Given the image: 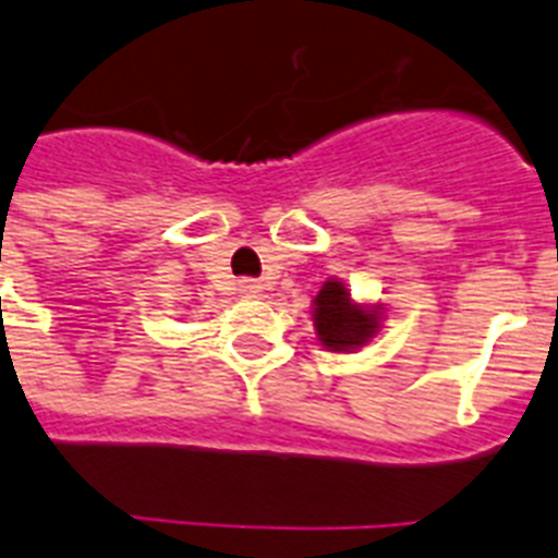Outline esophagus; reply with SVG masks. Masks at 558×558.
Returning <instances> with one entry per match:
<instances>
[{
    "instance_id": "obj_1",
    "label": "esophagus",
    "mask_w": 558,
    "mask_h": 558,
    "mask_svg": "<svg viewBox=\"0 0 558 558\" xmlns=\"http://www.w3.org/2000/svg\"><path fill=\"white\" fill-rule=\"evenodd\" d=\"M238 292L243 294V298H260V294H264V283L255 278H243L238 280Z\"/></svg>"
}]
</instances>
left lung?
Wrapping results in <instances>:
<instances>
[{
	"label": "left lung",
	"instance_id": "1",
	"mask_svg": "<svg viewBox=\"0 0 558 558\" xmlns=\"http://www.w3.org/2000/svg\"><path fill=\"white\" fill-rule=\"evenodd\" d=\"M315 332L326 350L350 352L364 347L378 329H381V312L378 306H361L352 303L350 292L341 280H326L315 294Z\"/></svg>",
	"mask_w": 558,
	"mask_h": 558
}]
</instances>
